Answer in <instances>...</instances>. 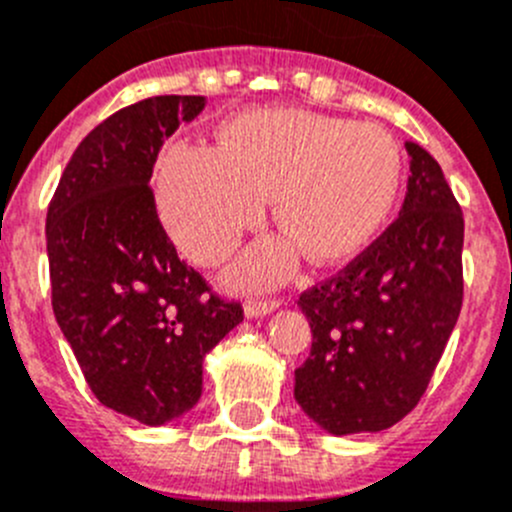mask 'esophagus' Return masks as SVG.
Returning <instances> with one entry per match:
<instances>
[{"instance_id": "34e87169", "label": "esophagus", "mask_w": 512, "mask_h": 512, "mask_svg": "<svg viewBox=\"0 0 512 512\" xmlns=\"http://www.w3.org/2000/svg\"><path fill=\"white\" fill-rule=\"evenodd\" d=\"M281 306L279 299H251L246 304V316L248 319H259V316H266L271 314V311H276Z\"/></svg>"}]
</instances>
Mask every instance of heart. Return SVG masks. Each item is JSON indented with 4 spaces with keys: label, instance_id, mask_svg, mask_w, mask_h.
<instances>
[{
    "label": "heart",
    "instance_id": "1",
    "mask_svg": "<svg viewBox=\"0 0 512 512\" xmlns=\"http://www.w3.org/2000/svg\"><path fill=\"white\" fill-rule=\"evenodd\" d=\"M399 168L397 143L377 125L259 110L228 120L221 148L168 145L155 168V203L180 253L213 266L261 223L276 193L291 231L256 241L231 271L236 284L276 286L306 246L321 261L359 251L392 211Z\"/></svg>",
    "mask_w": 512,
    "mask_h": 512
}]
</instances>
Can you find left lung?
I'll list each match as a JSON object with an SVG mask.
<instances>
[{
  "instance_id": "8db88e82",
  "label": "left lung",
  "mask_w": 512,
  "mask_h": 512,
  "mask_svg": "<svg viewBox=\"0 0 512 512\" xmlns=\"http://www.w3.org/2000/svg\"><path fill=\"white\" fill-rule=\"evenodd\" d=\"M399 218L334 279L304 291L309 359L294 397L329 435L379 432L412 412L462 306L465 221L440 163L417 143Z\"/></svg>"
}]
</instances>
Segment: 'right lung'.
Returning <instances> with one entry per match:
<instances>
[{
  "label": "right lung",
  "instance_id": "add662e5",
  "mask_svg": "<svg viewBox=\"0 0 512 512\" xmlns=\"http://www.w3.org/2000/svg\"><path fill=\"white\" fill-rule=\"evenodd\" d=\"M203 107L201 95H160L102 120L47 208L57 324L92 394L150 427L196 407L203 359L243 321L178 259L148 186L163 140Z\"/></svg>",
  "mask_w": 512,
  "mask_h": 512
}]
</instances>
